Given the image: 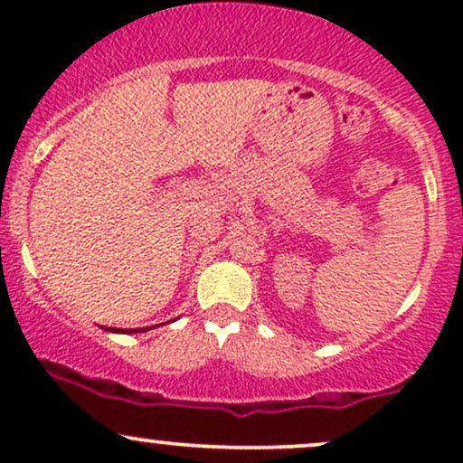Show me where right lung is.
<instances>
[{"label":"right lung","instance_id":"right-lung-1","mask_svg":"<svg viewBox=\"0 0 463 463\" xmlns=\"http://www.w3.org/2000/svg\"><path fill=\"white\" fill-rule=\"evenodd\" d=\"M109 331H113V333H135L137 328H109ZM143 331V328H141Z\"/></svg>","mask_w":463,"mask_h":463}]
</instances>
